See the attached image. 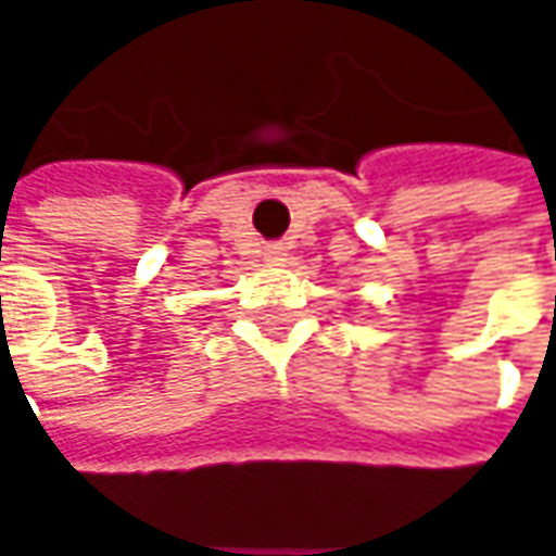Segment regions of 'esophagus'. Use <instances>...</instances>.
Returning a JSON list of instances; mask_svg holds the SVG:
<instances>
[{
    "label": "esophagus",
    "instance_id": "34e87169",
    "mask_svg": "<svg viewBox=\"0 0 556 556\" xmlns=\"http://www.w3.org/2000/svg\"><path fill=\"white\" fill-rule=\"evenodd\" d=\"M265 263H271V265L285 263V247H281V243H268V247H265Z\"/></svg>",
    "mask_w": 556,
    "mask_h": 556
}]
</instances>
